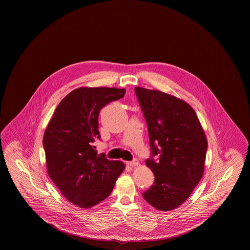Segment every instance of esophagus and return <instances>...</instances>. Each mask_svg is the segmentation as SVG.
<instances>
[{"label":"esophagus","mask_w":250,"mask_h":250,"mask_svg":"<svg viewBox=\"0 0 250 250\" xmlns=\"http://www.w3.org/2000/svg\"><path fill=\"white\" fill-rule=\"evenodd\" d=\"M127 164H128V166H130L131 167H135L139 166V161L137 160V159H134L133 161H129V162H127Z\"/></svg>","instance_id":"obj_1"}]
</instances>
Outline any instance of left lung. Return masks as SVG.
<instances>
[{"mask_svg": "<svg viewBox=\"0 0 250 250\" xmlns=\"http://www.w3.org/2000/svg\"><path fill=\"white\" fill-rule=\"evenodd\" d=\"M147 122L153 155L146 166L155 183L143 198L166 212L188 200L204 172L207 139L195 110L185 100L158 90L135 87Z\"/></svg>", "mask_w": 250, "mask_h": 250, "instance_id": "left-lung-1", "label": "left lung"}]
</instances>
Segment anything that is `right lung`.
I'll list each match as a JSON object with an SVG mask.
<instances>
[{
	"label": "right lung",
	"mask_w": 250,
	"mask_h": 250,
	"mask_svg": "<svg viewBox=\"0 0 250 250\" xmlns=\"http://www.w3.org/2000/svg\"><path fill=\"white\" fill-rule=\"evenodd\" d=\"M125 89L81 87L56 107L44 133L48 176L67 201L88 209L107 198L125 165L97 154L93 144L100 138L98 114Z\"/></svg>",
	"instance_id": "add662e5"
}]
</instances>
